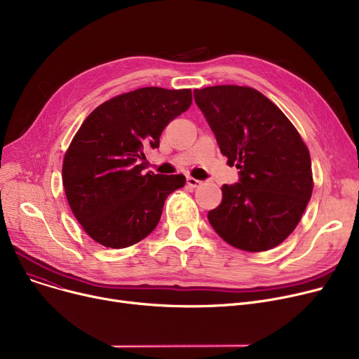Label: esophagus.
Instances as JSON below:
<instances>
[{"mask_svg": "<svg viewBox=\"0 0 359 359\" xmlns=\"http://www.w3.org/2000/svg\"><path fill=\"white\" fill-rule=\"evenodd\" d=\"M186 184L189 186V187H198V186H201L202 184V182L201 180H198V179H195V177H187L186 179Z\"/></svg>", "mask_w": 359, "mask_h": 359, "instance_id": "esophagus-1", "label": "esophagus"}]
</instances>
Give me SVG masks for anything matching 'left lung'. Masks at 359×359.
<instances>
[{
	"mask_svg": "<svg viewBox=\"0 0 359 359\" xmlns=\"http://www.w3.org/2000/svg\"><path fill=\"white\" fill-rule=\"evenodd\" d=\"M221 154L236 163L240 182L224 184L208 212L217 234L233 248L266 252L298 225L313 194L310 151L273 102L248 86L195 90Z\"/></svg>",
	"mask_w": 359,
	"mask_h": 359,
	"instance_id": "left-lung-1",
	"label": "left lung"
}]
</instances>
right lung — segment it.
Returning <instances> with one entry per match:
<instances>
[{
	"instance_id": "obj_1",
	"label": "right lung",
	"mask_w": 359,
	"mask_h": 359,
	"mask_svg": "<svg viewBox=\"0 0 359 359\" xmlns=\"http://www.w3.org/2000/svg\"><path fill=\"white\" fill-rule=\"evenodd\" d=\"M192 104V90L142 87L106 100L86 118L62 161L69 208L99 244H137L160 221L183 175L142 173L145 148H158L163 129Z\"/></svg>"
}]
</instances>
